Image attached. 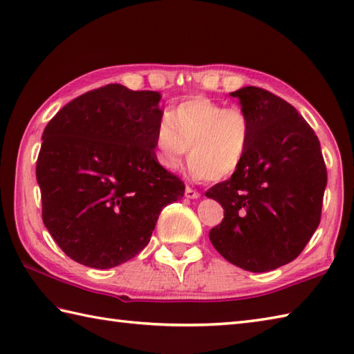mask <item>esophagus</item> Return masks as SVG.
I'll list each match as a JSON object with an SVG mask.
<instances>
[{
    "label": "esophagus",
    "mask_w": 354,
    "mask_h": 354,
    "mask_svg": "<svg viewBox=\"0 0 354 354\" xmlns=\"http://www.w3.org/2000/svg\"><path fill=\"white\" fill-rule=\"evenodd\" d=\"M185 197H186V198H198V197H200V192L196 191V189H192L191 186H186Z\"/></svg>",
    "instance_id": "1"
}]
</instances>
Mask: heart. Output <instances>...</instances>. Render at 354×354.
Returning a JSON list of instances; mask_svg holds the SVG:
<instances>
[{
	"label": "heart",
	"instance_id": "obj_1",
	"mask_svg": "<svg viewBox=\"0 0 354 354\" xmlns=\"http://www.w3.org/2000/svg\"><path fill=\"white\" fill-rule=\"evenodd\" d=\"M252 142V119L241 106L205 96L186 99L163 114L156 128L158 163L176 169L189 149L197 178L221 180L243 167Z\"/></svg>",
	"mask_w": 354,
	"mask_h": 354
}]
</instances>
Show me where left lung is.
<instances>
[{
  "label": "left lung",
  "instance_id": "left-lung-1",
  "mask_svg": "<svg viewBox=\"0 0 354 354\" xmlns=\"http://www.w3.org/2000/svg\"><path fill=\"white\" fill-rule=\"evenodd\" d=\"M230 96L252 119V142L243 167L206 192L225 209L209 240L238 268L269 272L293 261L319 226L327 169L312 127L284 99L258 86Z\"/></svg>",
  "mask_w": 354,
  "mask_h": 354
}]
</instances>
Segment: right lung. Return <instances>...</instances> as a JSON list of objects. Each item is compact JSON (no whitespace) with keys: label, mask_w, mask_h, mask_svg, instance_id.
Listing matches in <instances>:
<instances>
[{"label":"right lung","mask_w":354,"mask_h":354,"mask_svg":"<svg viewBox=\"0 0 354 354\" xmlns=\"http://www.w3.org/2000/svg\"><path fill=\"white\" fill-rule=\"evenodd\" d=\"M160 93L108 84L62 106L36 162L42 221L64 254L111 269L145 249L185 183L157 162Z\"/></svg>","instance_id":"obj_1"}]
</instances>
